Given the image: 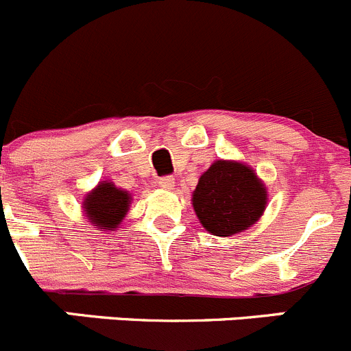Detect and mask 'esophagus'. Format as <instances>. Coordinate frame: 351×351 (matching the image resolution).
<instances>
[{"label": "esophagus", "mask_w": 351, "mask_h": 351, "mask_svg": "<svg viewBox=\"0 0 351 351\" xmlns=\"http://www.w3.org/2000/svg\"><path fill=\"white\" fill-rule=\"evenodd\" d=\"M158 186H160L162 189L171 191V189H174V186H176V179H174V177H172V176L160 177V179H158Z\"/></svg>", "instance_id": "obj_1"}]
</instances>
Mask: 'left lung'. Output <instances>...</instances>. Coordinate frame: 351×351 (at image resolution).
I'll return each instance as SVG.
<instances>
[{
  "mask_svg": "<svg viewBox=\"0 0 351 351\" xmlns=\"http://www.w3.org/2000/svg\"><path fill=\"white\" fill-rule=\"evenodd\" d=\"M191 201L210 234L228 237L261 218L268 191L256 172L242 162L217 160L199 177Z\"/></svg>",
  "mask_w": 351,
  "mask_h": 351,
  "instance_id": "1",
  "label": "left lung"
}]
</instances>
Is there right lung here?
Here are the masks:
<instances>
[{"label":"right lung","instance_id":"obj_1","mask_svg":"<svg viewBox=\"0 0 351 351\" xmlns=\"http://www.w3.org/2000/svg\"><path fill=\"white\" fill-rule=\"evenodd\" d=\"M131 204V194L119 189L109 180H102L95 189L90 191L83 201L86 220L95 228L116 230L117 225L126 217Z\"/></svg>","mask_w":351,"mask_h":351}]
</instances>
